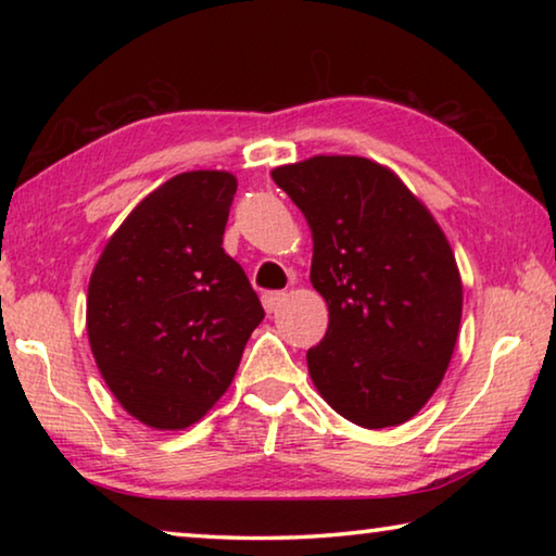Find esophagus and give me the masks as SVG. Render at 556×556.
<instances>
[{
	"label": "esophagus",
	"instance_id": "obj_1",
	"mask_svg": "<svg viewBox=\"0 0 556 556\" xmlns=\"http://www.w3.org/2000/svg\"><path fill=\"white\" fill-rule=\"evenodd\" d=\"M285 301H287L285 291H265V294H262V306H265L267 314H275Z\"/></svg>",
	"mask_w": 556,
	"mask_h": 556
}]
</instances>
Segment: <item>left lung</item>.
Instances as JSON below:
<instances>
[{
  "label": "left lung",
  "mask_w": 556,
  "mask_h": 556,
  "mask_svg": "<svg viewBox=\"0 0 556 556\" xmlns=\"http://www.w3.org/2000/svg\"><path fill=\"white\" fill-rule=\"evenodd\" d=\"M314 240L328 331L306 353L321 397L363 429L409 421L454 355L464 281L434 215L390 166L316 154L271 168Z\"/></svg>",
  "instance_id": "obj_1"
}]
</instances>
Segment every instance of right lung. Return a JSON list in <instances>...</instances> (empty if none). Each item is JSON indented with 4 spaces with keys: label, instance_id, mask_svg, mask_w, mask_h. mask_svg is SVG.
Returning <instances> with one entry per match:
<instances>
[{
    "label": "right lung",
    "instance_id": "right-lung-1",
    "mask_svg": "<svg viewBox=\"0 0 556 556\" xmlns=\"http://www.w3.org/2000/svg\"><path fill=\"white\" fill-rule=\"evenodd\" d=\"M235 191V174L215 168L168 178L110 235L90 275L92 357L125 412L152 429L203 419L265 318L223 250Z\"/></svg>",
    "mask_w": 556,
    "mask_h": 556
}]
</instances>
